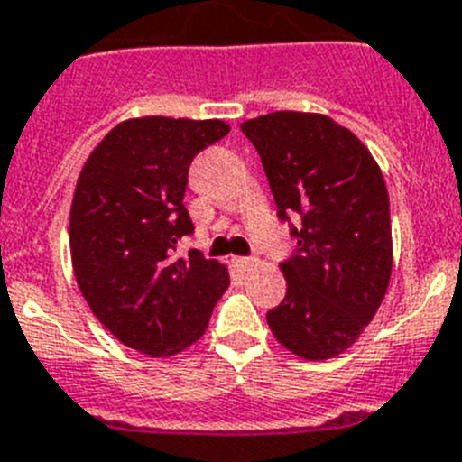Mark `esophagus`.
Masks as SVG:
<instances>
[{
  "label": "esophagus",
  "mask_w": 462,
  "mask_h": 462,
  "mask_svg": "<svg viewBox=\"0 0 462 462\" xmlns=\"http://www.w3.org/2000/svg\"><path fill=\"white\" fill-rule=\"evenodd\" d=\"M256 263H259V259H256V256H238V259H236V265H238V268H243V270L254 268Z\"/></svg>",
  "instance_id": "obj_1"
}]
</instances>
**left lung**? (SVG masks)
<instances>
[{
	"label": "left lung",
	"instance_id": "obj_1",
	"mask_svg": "<svg viewBox=\"0 0 462 462\" xmlns=\"http://www.w3.org/2000/svg\"><path fill=\"white\" fill-rule=\"evenodd\" d=\"M240 130L259 151L277 217L298 240L279 263L289 289L268 311L270 329L298 357H337L387 293L392 222L383 173L366 146L323 114L273 112Z\"/></svg>",
	"mask_w": 462,
	"mask_h": 462
}]
</instances>
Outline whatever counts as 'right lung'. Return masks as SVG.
Returning <instances> with one entry per match:
<instances>
[{
	"mask_svg": "<svg viewBox=\"0 0 462 462\" xmlns=\"http://www.w3.org/2000/svg\"><path fill=\"white\" fill-rule=\"evenodd\" d=\"M224 121L143 116L109 130L84 162L70 208L75 279L96 319L151 357L192 346L228 289L222 263L189 249L188 171L199 151L228 134Z\"/></svg>",
	"mask_w": 462,
	"mask_h": 462,
	"instance_id": "obj_1",
	"label": "right lung"
}]
</instances>
